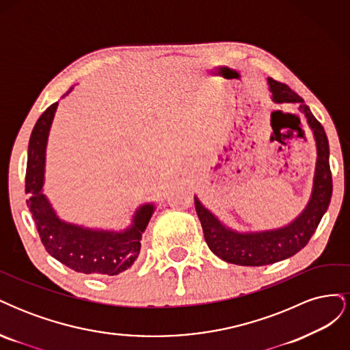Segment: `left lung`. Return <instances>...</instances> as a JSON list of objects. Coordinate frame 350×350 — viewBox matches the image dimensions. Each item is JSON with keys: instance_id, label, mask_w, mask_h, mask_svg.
Masks as SVG:
<instances>
[{"instance_id": "obj_1", "label": "left lung", "mask_w": 350, "mask_h": 350, "mask_svg": "<svg viewBox=\"0 0 350 350\" xmlns=\"http://www.w3.org/2000/svg\"><path fill=\"white\" fill-rule=\"evenodd\" d=\"M271 100L274 103H295L302 113L312 131L317 161L312 178V189L308 203L301 213L289 224L276 229L267 230H237L225 225L215 213L194 196L196 210L203 226L204 239L211 252L219 258L238 266H266L295 256L301 251L319 226L321 217L328 208L333 193L332 172H330V149L323 125L315 120L308 105L283 83L267 79Z\"/></svg>"}]
</instances>
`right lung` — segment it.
I'll list each match as a JSON object with an SVG mask.
<instances>
[{"label": "right lung", "instance_id": "1", "mask_svg": "<svg viewBox=\"0 0 350 350\" xmlns=\"http://www.w3.org/2000/svg\"><path fill=\"white\" fill-rule=\"evenodd\" d=\"M74 89V86L64 94ZM58 102L39 116L30 134L26 167L27 206L45 250L74 271L93 276H116L139 257L142 238L154 213V203L135 208L131 224L120 230L89 228L61 219L44 193L46 146Z\"/></svg>", "mask_w": 350, "mask_h": 350}]
</instances>
